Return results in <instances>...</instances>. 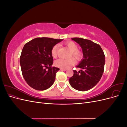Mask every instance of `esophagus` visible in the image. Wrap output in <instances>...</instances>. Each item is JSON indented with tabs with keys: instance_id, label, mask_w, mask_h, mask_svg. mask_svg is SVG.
Listing matches in <instances>:
<instances>
[{
	"instance_id": "esophagus-1",
	"label": "esophagus",
	"mask_w": 127,
	"mask_h": 127,
	"mask_svg": "<svg viewBox=\"0 0 127 127\" xmlns=\"http://www.w3.org/2000/svg\"><path fill=\"white\" fill-rule=\"evenodd\" d=\"M60 70H61V71H66V70H67L66 69H62V68H60Z\"/></svg>"
}]
</instances>
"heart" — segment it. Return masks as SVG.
I'll return each instance as SVG.
<instances>
[{"instance_id": "obj_1", "label": "heart", "mask_w": 127, "mask_h": 127, "mask_svg": "<svg viewBox=\"0 0 127 127\" xmlns=\"http://www.w3.org/2000/svg\"><path fill=\"white\" fill-rule=\"evenodd\" d=\"M67 48L69 49L70 53L69 55V57H73L76 61H80L83 58V53L82 51L78 49V45L76 43L73 41H68L65 43ZM58 45L56 44L54 45L51 50V55L54 58H56L58 55ZM75 63V60L70 58L68 59H59L55 61V65L58 68L62 69L69 68L72 66Z\"/></svg>"}]
</instances>
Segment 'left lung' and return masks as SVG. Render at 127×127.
<instances>
[{"label": "left lung", "instance_id": "left-lung-1", "mask_svg": "<svg viewBox=\"0 0 127 127\" xmlns=\"http://www.w3.org/2000/svg\"><path fill=\"white\" fill-rule=\"evenodd\" d=\"M72 40L82 48L83 58L76 66L81 68L78 72L74 71L69 78L70 85L75 90L86 91L94 87L100 80L104 72L105 55L100 45L91 40L74 37Z\"/></svg>", "mask_w": 127, "mask_h": 127}]
</instances>
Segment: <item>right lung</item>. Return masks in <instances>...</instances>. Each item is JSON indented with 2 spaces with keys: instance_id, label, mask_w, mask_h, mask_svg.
<instances>
[{
  "instance_id": "obj_1",
  "label": "right lung",
  "mask_w": 127,
  "mask_h": 127,
  "mask_svg": "<svg viewBox=\"0 0 127 127\" xmlns=\"http://www.w3.org/2000/svg\"><path fill=\"white\" fill-rule=\"evenodd\" d=\"M61 39L37 37L26 43L22 51L20 64L23 76L28 85L37 91L52 86L59 68L52 67L51 50Z\"/></svg>"
}]
</instances>
